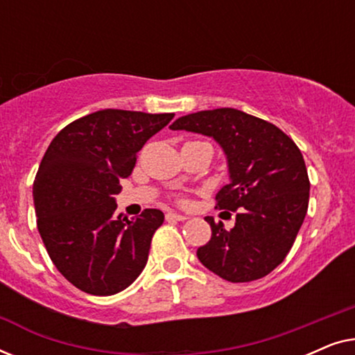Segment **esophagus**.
<instances>
[{
    "label": "esophagus",
    "instance_id": "1",
    "mask_svg": "<svg viewBox=\"0 0 355 355\" xmlns=\"http://www.w3.org/2000/svg\"><path fill=\"white\" fill-rule=\"evenodd\" d=\"M166 220H168V221H186L187 216H186V215H181V213L169 211L168 215H166Z\"/></svg>",
    "mask_w": 355,
    "mask_h": 355
}]
</instances>
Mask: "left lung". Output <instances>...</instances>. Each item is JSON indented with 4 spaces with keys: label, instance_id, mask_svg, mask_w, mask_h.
<instances>
[{
    "label": "left lung",
    "instance_id": "obj_1",
    "mask_svg": "<svg viewBox=\"0 0 355 355\" xmlns=\"http://www.w3.org/2000/svg\"><path fill=\"white\" fill-rule=\"evenodd\" d=\"M211 137L223 148L230 184L216 208L236 211L226 231L211 216V239L198 247L202 265L231 283L263 278L286 259L309 207L310 182L297 145L275 124L234 108L186 114L169 125Z\"/></svg>",
    "mask_w": 355,
    "mask_h": 355
}]
</instances>
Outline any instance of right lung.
Wrapping results in <instances>:
<instances>
[{"label": "right lung", "instance_id": "add662e5", "mask_svg": "<svg viewBox=\"0 0 355 355\" xmlns=\"http://www.w3.org/2000/svg\"><path fill=\"white\" fill-rule=\"evenodd\" d=\"M173 118L100 110L67 124L45 152L33 181L38 232L58 271L87 294L121 293L147 265L163 211L128 220L114 213V196L139 150Z\"/></svg>", "mask_w": 355, "mask_h": 355}]
</instances>
